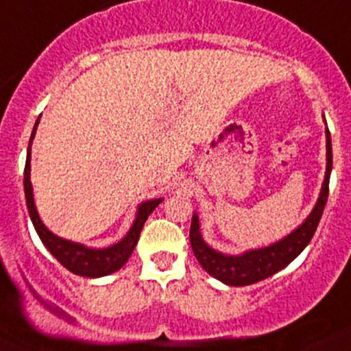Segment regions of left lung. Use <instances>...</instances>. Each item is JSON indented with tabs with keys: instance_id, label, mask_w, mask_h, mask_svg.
<instances>
[{
	"instance_id": "1",
	"label": "left lung",
	"mask_w": 351,
	"mask_h": 351,
	"mask_svg": "<svg viewBox=\"0 0 351 351\" xmlns=\"http://www.w3.org/2000/svg\"><path fill=\"white\" fill-rule=\"evenodd\" d=\"M326 149H328V165H326V178H324L322 189H320L319 199L310 212V215L303 220L298 229L286 236L281 241L265 248L250 250L243 255H223L217 250L210 248L202 238L199 232V220L196 213H193L191 229H189V239L191 248L199 265L219 281L229 286H248L270 278L288 263H291L300 253L305 250L310 239L315 234L319 220L322 217L324 206L329 196V176L332 169V146L329 129H326Z\"/></svg>"
}]
</instances>
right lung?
Here are the masks:
<instances>
[{
    "label": "right lung",
    "mask_w": 351,
    "mask_h": 351,
    "mask_svg": "<svg viewBox=\"0 0 351 351\" xmlns=\"http://www.w3.org/2000/svg\"><path fill=\"white\" fill-rule=\"evenodd\" d=\"M38 123L39 119L36 120V125L34 129H32L31 134V141H29L27 162H25V170H23V191H25V199H27L29 215H31V220L32 223H34L39 238H41L43 245L48 248V252L51 253L65 269H69L70 272L73 274H77V276H82V278H103V276L117 272L120 267L125 265L129 256L132 255L136 245H138L139 234H141V229L143 226H145L146 219H148L149 213L163 202V198L148 199V202L141 203V205L138 206L134 223H132V228L129 229L128 234H125V238L120 239L117 245L108 246V248H88V246L84 245H79V243L69 241V239H63L60 238V236L53 234L51 231H48V228H46L45 223L41 222V219H39V213L34 205V195H32L31 145L32 139H34L36 136Z\"/></svg>",
    "instance_id": "obj_1"
}]
</instances>
